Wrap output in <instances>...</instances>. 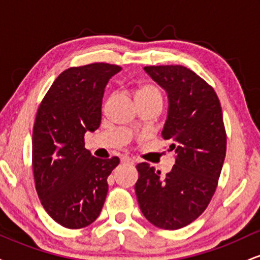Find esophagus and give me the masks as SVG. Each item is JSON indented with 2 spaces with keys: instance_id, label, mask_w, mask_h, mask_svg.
Instances as JSON below:
<instances>
[{
  "instance_id": "1",
  "label": "esophagus",
  "mask_w": 260,
  "mask_h": 260,
  "mask_svg": "<svg viewBox=\"0 0 260 260\" xmlns=\"http://www.w3.org/2000/svg\"><path fill=\"white\" fill-rule=\"evenodd\" d=\"M121 162L122 164H129V165H133L134 160L132 159V157H129V156H122L121 157Z\"/></svg>"
}]
</instances>
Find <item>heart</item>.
Wrapping results in <instances>:
<instances>
[{"label": "heart", "instance_id": "1", "mask_svg": "<svg viewBox=\"0 0 260 260\" xmlns=\"http://www.w3.org/2000/svg\"><path fill=\"white\" fill-rule=\"evenodd\" d=\"M140 98H161L159 89L155 88L154 85L145 84L142 85L136 92V99H140Z\"/></svg>", "mask_w": 260, "mask_h": 260}]
</instances>
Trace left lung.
<instances>
[{"label":"left lung","instance_id":"left-lung-1","mask_svg":"<svg viewBox=\"0 0 260 260\" xmlns=\"http://www.w3.org/2000/svg\"><path fill=\"white\" fill-rule=\"evenodd\" d=\"M168 94V117L161 136L170 140L175 165L165 177L149 164L137 165L136 194L153 225L177 230L189 225L215 193L226 155L221 105L214 89L183 66L144 67Z\"/></svg>","mask_w":260,"mask_h":260}]
</instances>
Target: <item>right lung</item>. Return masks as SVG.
I'll list each match as a JSON object with an SVG mask.
<instances>
[{
  "label": "right lung",
  "instance_id": "right-lung-1",
  "mask_svg": "<svg viewBox=\"0 0 260 260\" xmlns=\"http://www.w3.org/2000/svg\"><path fill=\"white\" fill-rule=\"evenodd\" d=\"M120 66L68 68L39 106L32 129L35 187L45 210L59 225L82 229L99 216L107 177L120 159H98L84 148V134L100 126L104 91Z\"/></svg>",
  "mask_w": 260,
  "mask_h": 260
}]
</instances>
